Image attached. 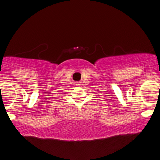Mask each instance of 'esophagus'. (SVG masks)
I'll list each match as a JSON object with an SVG mask.
<instances>
[{
    "label": "esophagus",
    "mask_w": 160,
    "mask_h": 160,
    "mask_svg": "<svg viewBox=\"0 0 160 160\" xmlns=\"http://www.w3.org/2000/svg\"><path fill=\"white\" fill-rule=\"evenodd\" d=\"M76 86H79V85H80V84H79V83H76Z\"/></svg>",
    "instance_id": "obj_1"
}]
</instances>
